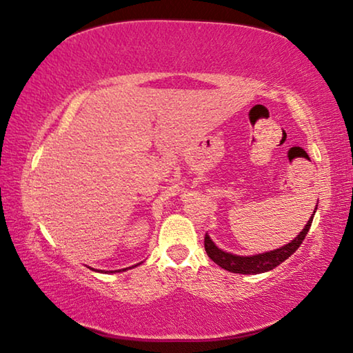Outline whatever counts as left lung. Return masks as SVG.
<instances>
[{
	"mask_svg": "<svg viewBox=\"0 0 353 353\" xmlns=\"http://www.w3.org/2000/svg\"><path fill=\"white\" fill-rule=\"evenodd\" d=\"M314 214L312 217L309 219L307 225L304 227L301 233H299L292 243L281 247V249L265 252V254L252 255V256H239V255H233V254H228V252L220 250L219 247L212 243V239H210L208 234L204 236V249H206V254L210 260L217 263V265L220 268H223V270H227L230 272H236V274H260V272L271 271L298 250V247L301 245L304 238H306V234L309 233V228H311L312 225Z\"/></svg>",
	"mask_w": 353,
	"mask_h": 353,
	"instance_id": "obj_1",
	"label": "left lung"
}]
</instances>
